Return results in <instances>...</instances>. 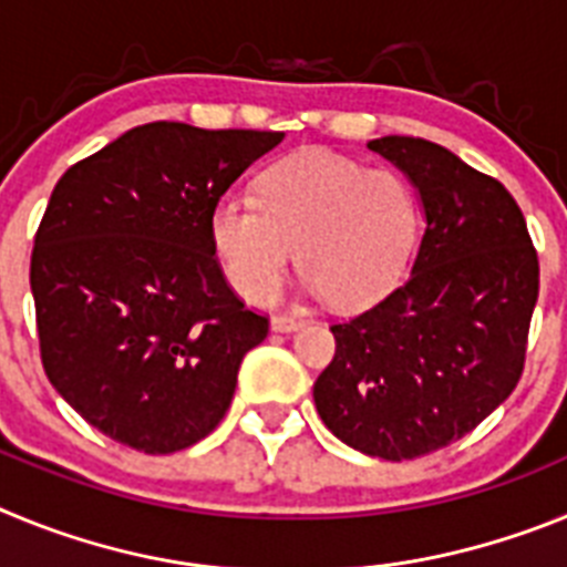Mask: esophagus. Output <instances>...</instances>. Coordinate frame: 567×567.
<instances>
[{
	"label": "esophagus",
	"mask_w": 567,
	"mask_h": 567,
	"mask_svg": "<svg viewBox=\"0 0 567 567\" xmlns=\"http://www.w3.org/2000/svg\"><path fill=\"white\" fill-rule=\"evenodd\" d=\"M303 323H307V320L295 318V315H278V318H272L275 332H295V329H300Z\"/></svg>",
	"instance_id": "esophagus-1"
}]
</instances>
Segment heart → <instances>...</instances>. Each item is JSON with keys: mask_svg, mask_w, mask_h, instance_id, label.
<instances>
[{"mask_svg": "<svg viewBox=\"0 0 567 567\" xmlns=\"http://www.w3.org/2000/svg\"><path fill=\"white\" fill-rule=\"evenodd\" d=\"M420 235L414 189L398 169L303 150L258 175L255 202L227 195L209 213V240L229 284L267 303L298 249L309 287L338 309L372 307L412 264Z\"/></svg>", "mask_w": 567, "mask_h": 567, "instance_id": "obj_1", "label": "heart"}]
</instances>
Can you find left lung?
I'll use <instances>...</instances> for the list:
<instances>
[{
  "label": "left lung",
  "mask_w": 567,
  "mask_h": 567,
  "mask_svg": "<svg viewBox=\"0 0 567 567\" xmlns=\"http://www.w3.org/2000/svg\"><path fill=\"white\" fill-rule=\"evenodd\" d=\"M425 209L412 275L372 309L334 323L315 380L329 432L400 463L474 432L523 378L539 260L514 195L452 150L383 135Z\"/></svg>",
  "instance_id": "obj_1"
}]
</instances>
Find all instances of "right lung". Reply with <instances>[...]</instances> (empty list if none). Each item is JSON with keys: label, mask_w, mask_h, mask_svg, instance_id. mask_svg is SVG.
Here are the masks:
<instances>
[{"label": "right lung", "mask_w": 567, "mask_h": 567, "mask_svg": "<svg viewBox=\"0 0 567 567\" xmlns=\"http://www.w3.org/2000/svg\"><path fill=\"white\" fill-rule=\"evenodd\" d=\"M280 142L153 122L53 187L30 255L39 352L53 389L115 443L182 452L227 414L269 318L224 278L209 213Z\"/></svg>", "instance_id": "add662e5"}]
</instances>
